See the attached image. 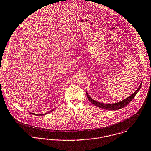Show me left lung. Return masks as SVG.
Segmentation results:
<instances>
[{
  "label": "left lung",
  "instance_id": "left-lung-1",
  "mask_svg": "<svg viewBox=\"0 0 151 151\" xmlns=\"http://www.w3.org/2000/svg\"><path fill=\"white\" fill-rule=\"evenodd\" d=\"M142 84V83H141V84L140 85L138 89L135 91L133 94H132L130 97H129L126 98L125 99L118 103H112V104H105V103H102L98 102L93 100L92 98H91V97H89V96L88 95V94L87 93V92H86V96H87V98L89 99V101L92 104H93L94 106H96V107H98L100 109H107V110H111V111L112 110H117V109H122V108L125 107L133 100V98H134L135 95L137 94V93L140 90Z\"/></svg>",
  "mask_w": 151,
  "mask_h": 151
}]
</instances>
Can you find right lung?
Wrapping results in <instances>:
<instances>
[{"instance_id":"1","label":"right lung","mask_w":151,"mask_h":151,"mask_svg":"<svg viewBox=\"0 0 151 151\" xmlns=\"http://www.w3.org/2000/svg\"><path fill=\"white\" fill-rule=\"evenodd\" d=\"M53 110H54V109H52V111H50L49 112H52ZM48 113H47V114H48ZM45 114H34V115H36V116H42V115H45Z\"/></svg>"}]
</instances>
